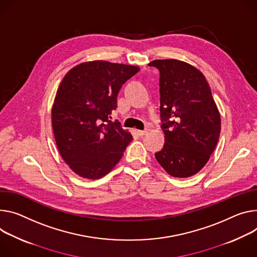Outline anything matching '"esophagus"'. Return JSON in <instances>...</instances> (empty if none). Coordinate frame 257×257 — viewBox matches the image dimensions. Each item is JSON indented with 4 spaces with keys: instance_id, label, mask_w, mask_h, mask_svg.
Instances as JSON below:
<instances>
[{
    "instance_id": "34e87169",
    "label": "esophagus",
    "mask_w": 257,
    "mask_h": 257,
    "mask_svg": "<svg viewBox=\"0 0 257 257\" xmlns=\"http://www.w3.org/2000/svg\"><path fill=\"white\" fill-rule=\"evenodd\" d=\"M148 133V129H146V130H137V134L139 135V136H144V135H146Z\"/></svg>"
}]
</instances>
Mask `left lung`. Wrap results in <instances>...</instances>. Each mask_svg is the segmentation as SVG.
<instances>
[{"label":"left lung","mask_w":257,"mask_h":257,"mask_svg":"<svg viewBox=\"0 0 257 257\" xmlns=\"http://www.w3.org/2000/svg\"><path fill=\"white\" fill-rule=\"evenodd\" d=\"M160 72V111L165 134L155 154L168 174L184 178L198 173L208 162L220 134V115L204 75L176 59L150 62Z\"/></svg>","instance_id":"8db88e82"}]
</instances>
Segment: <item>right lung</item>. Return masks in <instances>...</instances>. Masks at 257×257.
Here are the masks:
<instances>
[{"label": "right lung", "mask_w": 257, "mask_h": 257, "mask_svg": "<svg viewBox=\"0 0 257 257\" xmlns=\"http://www.w3.org/2000/svg\"><path fill=\"white\" fill-rule=\"evenodd\" d=\"M139 67L95 60L81 63L61 81L52 107L58 151L79 176L99 179L118 163L133 139L121 123L111 122L116 97Z\"/></svg>", "instance_id": "right-lung-1"}]
</instances>
